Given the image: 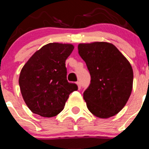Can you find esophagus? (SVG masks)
Listing matches in <instances>:
<instances>
[{"instance_id":"esophagus-1","label":"esophagus","mask_w":149,"mask_h":149,"mask_svg":"<svg viewBox=\"0 0 149 149\" xmlns=\"http://www.w3.org/2000/svg\"><path fill=\"white\" fill-rule=\"evenodd\" d=\"M77 87H78V89H81V82H79V81H77Z\"/></svg>"}]
</instances>
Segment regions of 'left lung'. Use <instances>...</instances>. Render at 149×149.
Listing matches in <instances>:
<instances>
[{"label":"left lung","mask_w":149,"mask_h":149,"mask_svg":"<svg viewBox=\"0 0 149 149\" xmlns=\"http://www.w3.org/2000/svg\"><path fill=\"white\" fill-rule=\"evenodd\" d=\"M78 53L91 76L84 93L88 110L101 119L113 116L125 106L132 92L131 63L115 45L106 42L81 43Z\"/></svg>","instance_id":"1"}]
</instances>
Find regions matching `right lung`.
I'll return each instance as SVG.
<instances>
[{"mask_svg": "<svg viewBox=\"0 0 149 149\" xmlns=\"http://www.w3.org/2000/svg\"><path fill=\"white\" fill-rule=\"evenodd\" d=\"M74 48L72 44H47L22 68L18 79L21 93L33 113L42 117L58 115L70 93L77 90V85L66 79L65 60Z\"/></svg>", "mask_w": 149, "mask_h": 149, "instance_id": "add662e5", "label": "right lung"}]
</instances>
